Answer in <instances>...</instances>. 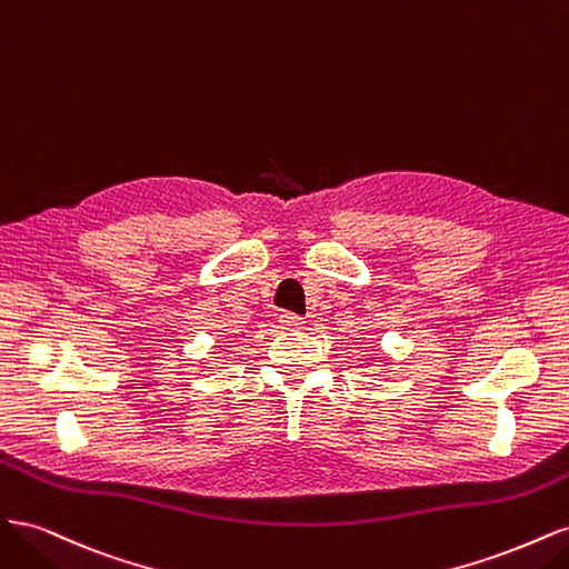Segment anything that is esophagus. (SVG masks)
I'll use <instances>...</instances> for the list:
<instances>
[{
    "instance_id": "esophagus-1",
    "label": "esophagus",
    "mask_w": 569,
    "mask_h": 569,
    "mask_svg": "<svg viewBox=\"0 0 569 569\" xmlns=\"http://www.w3.org/2000/svg\"><path fill=\"white\" fill-rule=\"evenodd\" d=\"M280 325H282V330H301L303 320L299 316H295V313H282L280 316Z\"/></svg>"
}]
</instances>
